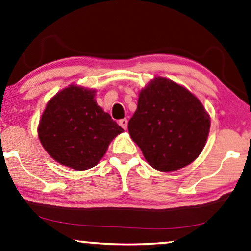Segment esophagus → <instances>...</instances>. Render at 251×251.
I'll list each match as a JSON object with an SVG mask.
<instances>
[{
  "label": "esophagus",
  "instance_id": "esophagus-1",
  "mask_svg": "<svg viewBox=\"0 0 251 251\" xmlns=\"http://www.w3.org/2000/svg\"><path fill=\"white\" fill-rule=\"evenodd\" d=\"M118 124L121 125V126L123 127V128L126 129V128H127V124H128V121H127L126 118H123V119H121V121L118 122Z\"/></svg>",
  "mask_w": 251,
  "mask_h": 251
}]
</instances>
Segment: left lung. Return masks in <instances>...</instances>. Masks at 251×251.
I'll list each match as a JSON object with an SVG mask.
<instances>
[{
	"mask_svg": "<svg viewBox=\"0 0 251 251\" xmlns=\"http://www.w3.org/2000/svg\"><path fill=\"white\" fill-rule=\"evenodd\" d=\"M209 126L208 114L192 92L168 78L155 77L140 92L128 132L150 166L174 171L200 155Z\"/></svg>",
	"mask_w": 251,
	"mask_h": 251,
	"instance_id": "left-lung-1",
	"label": "left lung"
}]
</instances>
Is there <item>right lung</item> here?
<instances>
[{
	"label": "right lung",
	"instance_id": "obj_1",
	"mask_svg": "<svg viewBox=\"0 0 251 251\" xmlns=\"http://www.w3.org/2000/svg\"><path fill=\"white\" fill-rule=\"evenodd\" d=\"M95 100V90L77 85L62 90L48 101L38 136L48 154L75 170L95 167L110 142L123 132Z\"/></svg>",
	"mask_w": 251,
	"mask_h": 251
}]
</instances>
